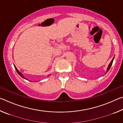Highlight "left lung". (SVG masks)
<instances>
[{
    "mask_svg": "<svg viewBox=\"0 0 123 123\" xmlns=\"http://www.w3.org/2000/svg\"><path fill=\"white\" fill-rule=\"evenodd\" d=\"M114 58V57H113V59H112V61H111V62H110V64H109V66H108V67H107V70H106V73H105V74H106V73H107V72H108V71H109V69H110V68H111V66H112V63H113V61Z\"/></svg>",
    "mask_w": 123,
    "mask_h": 123,
    "instance_id": "obj_1",
    "label": "left lung"
}]
</instances>
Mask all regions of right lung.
I'll return each mask as SVG.
<instances>
[{
	"label": "right lung",
	"mask_w": 123,
	"mask_h": 123,
	"mask_svg": "<svg viewBox=\"0 0 123 123\" xmlns=\"http://www.w3.org/2000/svg\"><path fill=\"white\" fill-rule=\"evenodd\" d=\"M14 68H15V69L16 70V71H17V73L18 74H19V75L20 76H22V78H23V79H26V80H28V79H27L26 78H25V77L23 76V74L21 73H20L19 71V70H18V69H17V68H16V67L15 66H14ZM49 75H50H50H49L48 76H49Z\"/></svg>",
	"instance_id": "1"
}]
</instances>
